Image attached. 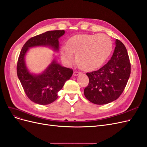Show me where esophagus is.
<instances>
[{
    "label": "esophagus",
    "instance_id": "1",
    "mask_svg": "<svg viewBox=\"0 0 147 147\" xmlns=\"http://www.w3.org/2000/svg\"><path fill=\"white\" fill-rule=\"evenodd\" d=\"M80 74H81V72H78V71H74V76H78V75H79Z\"/></svg>",
    "mask_w": 147,
    "mask_h": 147
}]
</instances>
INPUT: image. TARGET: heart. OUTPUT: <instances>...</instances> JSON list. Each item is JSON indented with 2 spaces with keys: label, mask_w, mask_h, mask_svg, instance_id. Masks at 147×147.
I'll return each mask as SVG.
<instances>
[{
  "label": "heart",
  "mask_w": 147,
  "mask_h": 147,
  "mask_svg": "<svg viewBox=\"0 0 147 147\" xmlns=\"http://www.w3.org/2000/svg\"><path fill=\"white\" fill-rule=\"evenodd\" d=\"M113 49L111 39L105 34L76 35L70 38L61 50V58L70 64L76 53L79 67L91 70L100 66L109 56Z\"/></svg>",
  "instance_id": "heart-1"
}]
</instances>
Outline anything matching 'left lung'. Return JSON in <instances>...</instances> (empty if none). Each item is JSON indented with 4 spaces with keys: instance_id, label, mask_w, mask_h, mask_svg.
I'll use <instances>...</instances> for the list:
<instances>
[{
    "instance_id": "1",
    "label": "left lung",
    "mask_w": 147,
    "mask_h": 147,
    "mask_svg": "<svg viewBox=\"0 0 147 147\" xmlns=\"http://www.w3.org/2000/svg\"><path fill=\"white\" fill-rule=\"evenodd\" d=\"M131 74V64L124 44L115 40V47L107 64L97 70L86 73L89 82L84 96L96 105H105L117 100L123 92Z\"/></svg>"
}]
</instances>
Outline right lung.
Returning a JSON list of instances; mask_svg holds the SVG:
<instances>
[{
  "mask_svg": "<svg viewBox=\"0 0 147 147\" xmlns=\"http://www.w3.org/2000/svg\"><path fill=\"white\" fill-rule=\"evenodd\" d=\"M65 33L64 30L48 31L29 39L20 53L17 64V74L28 98L39 105H49L58 98V92L73 74V70L63 67L57 60H53L44 71L39 74L29 71L25 57L30 48L44 46L59 50V38Z\"/></svg>",
  "mask_w": 147,
  "mask_h": 147,
  "instance_id": "right-lung-1",
  "label": "right lung"
}]
</instances>
